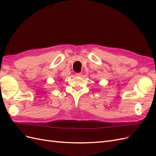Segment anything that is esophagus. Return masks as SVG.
Instances as JSON below:
<instances>
[{
  "label": "esophagus",
  "mask_w": 156,
  "mask_h": 156,
  "mask_svg": "<svg viewBox=\"0 0 156 156\" xmlns=\"http://www.w3.org/2000/svg\"><path fill=\"white\" fill-rule=\"evenodd\" d=\"M75 75H76L77 77H81L82 75V73H75Z\"/></svg>",
  "instance_id": "obj_1"
}]
</instances>
